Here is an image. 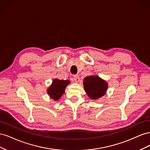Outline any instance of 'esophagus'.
I'll use <instances>...</instances> for the list:
<instances>
[{
  "mask_svg": "<svg viewBox=\"0 0 150 150\" xmlns=\"http://www.w3.org/2000/svg\"><path fill=\"white\" fill-rule=\"evenodd\" d=\"M73 79L75 82L78 83L79 81V76L78 75H74L73 77Z\"/></svg>",
  "mask_w": 150,
  "mask_h": 150,
  "instance_id": "esophagus-1",
  "label": "esophagus"
}]
</instances>
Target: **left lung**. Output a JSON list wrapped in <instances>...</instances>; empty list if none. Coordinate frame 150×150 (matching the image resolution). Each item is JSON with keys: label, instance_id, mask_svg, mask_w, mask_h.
<instances>
[{"label": "left lung", "instance_id": "obj_1", "mask_svg": "<svg viewBox=\"0 0 150 150\" xmlns=\"http://www.w3.org/2000/svg\"><path fill=\"white\" fill-rule=\"evenodd\" d=\"M83 84L85 91L88 96L93 99H96L103 96L105 94L108 88L106 82L97 76L86 77Z\"/></svg>", "mask_w": 150, "mask_h": 150}]
</instances>
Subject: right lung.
Masks as SVG:
<instances>
[{"label":"right lung","mask_w":150,"mask_h":150,"mask_svg":"<svg viewBox=\"0 0 150 150\" xmlns=\"http://www.w3.org/2000/svg\"><path fill=\"white\" fill-rule=\"evenodd\" d=\"M70 83L69 80L54 79L52 85L47 90L48 94L54 100H58L64 93L65 88Z\"/></svg>","instance_id":"obj_1"}]
</instances>
